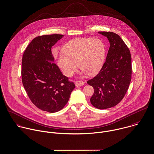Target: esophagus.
<instances>
[{"instance_id":"34e87169","label":"esophagus","mask_w":154,"mask_h":154,"mask_svg":"<svg viewBox=\"0 0 154 154\" xmlns=\"http://www.w3.org/2000/svg\"><path fill=\"white\" fill-rule=\"evenodd\" d=\"M75 85L76 87H80L84 85V82L82 81H76L75 82Z\"/></svg>"}]
</instances>
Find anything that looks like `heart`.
<instances>
[{"label": "heart", "mask_w": 154, "mask_h": 154, "mask_svg": "<svg viewBox=\"0 0 154 154\" xmlns=\"http://www.w3.org/2000/svg\"><path fill=\"white\" fill-rule=\"evenodd\" d=\"M64 54L59 55L57 65L63 74L70 77L77 69V63L84 73L96 74L102 66L105 46L97 38H78L68 42L63 49Z\"/></svg>", "instance_id": "heart-1"}]
</instances>
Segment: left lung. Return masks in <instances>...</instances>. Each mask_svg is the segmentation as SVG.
Here are the masks:
<instances>
[{
	"label": "left lung",
	"instance_id": "8db88e82",
	"mask_svg": "<svg viewBox=\"0 0 154 154\" xmlns=\"http://www.w3.org/2000/svg\"><path fill=\"white\" fill-rule=\"evenodd\" d=\"M107 37L110 47L99 73L87 84L94 88L90 99L99 109L112 107L125 96L131 79V57L129 48L120 36L112 32H99Z\"/></svg>",
	"mask_w": 154,
	"mask_h": 154
}]
</instances>
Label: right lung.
<instances>
[{
  "label": "right lung",
  "instance_id": "add662e5",
  "mask_svg": "<svg viewBox=\"0 0 154 154\" xmlns=\"http://www.w3.org/2000/svg\"><path fill=\"white\" fill-rule=\"evenodd\" d=\"M63 36L55 34L36 37L22 58V82L29 99L38 108L50 113L61 110L75 88L53 63L52 47Z\"/></svg>",
  "mask_w": 154,
  "mask_h": 154
}]
</instances>
